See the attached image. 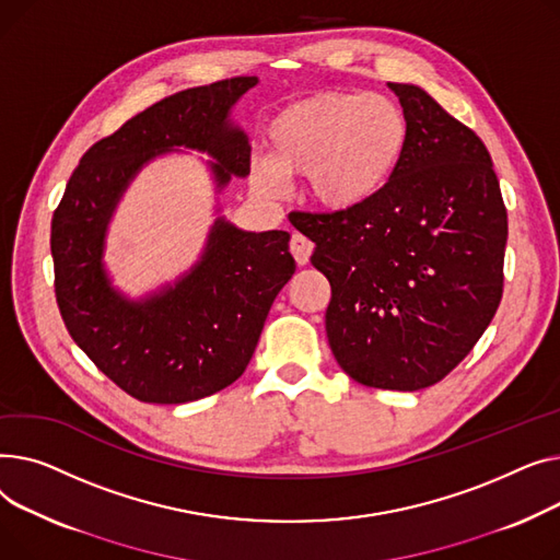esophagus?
I'll return each instance as SVG.
<instances>
[{
    "label": "esophagus",
    "instance_id": "34e87169",
    "mask_svg": "<svg viewBox=\"0 0 560 560\" xmlns=\"http://www.w3.org/2000/svg\"><path fill=\"white\" fill-rule=\"evenodd\" d=\"M312 248H314V244H312L307 237H303L301 233H293V235H291V242H289V250H291V255L295 257V261H299L301 267H305L307 261H310Z\"/></svg>",
    "mask_w": 560,
    "mask_h": 560
}]
</instances>
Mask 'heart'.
Here are the masks:
<instances>
[{
  "instance_id": "b5f03b06",
  "label": "heart",
  "mask_w": 560,
  "mask_h": 560,
  "mask_svg": "<svg viewBox=\"0 0 560 560\" xmlns=\"http://www.w3.org/2000/svg\"><path fill=\"white\" fill-rule=\"evenodd\" d=\"M409 144V121L386 94L318 92L284 106L267 128L269 158H255L250 180L265 196L287 178H307L312 199L327 210L373 201L396 176Z\"/></svg>"
}]
</instances>
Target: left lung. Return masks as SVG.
<instances>
[{
	"label": "left lung",
	"instance_id": "8db88e82",
	"mask_svg": "<svg viewBox=\"0 0 560 560\" xmlns=\"http://www.w3.org/2000/svg\"><path fill=\"white\" fill-rule=\"evenodd\" d=\"M409 121L396 176L366 206L291 212L332 287L325 332L359 384L418 390L450 375L504 291L506 208L472 128L424 90L388 83Z\"/></svg>",
	"mask_w": 560,
	"mask_h": 560
}]
</instances>
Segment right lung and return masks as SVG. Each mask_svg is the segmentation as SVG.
<instances>
[{"instance_id":"right-lung-1","label":"right lung","mask_w":560,"mask_h":560,"mask_svg":"<svg viewBox=\"0 0 560 560\" xmlns=\"http://www.w3.org/2000/svg\"><path fill=\"white\" fill-rule=\"evenodd\" d=\"M255 83L257 77H235L164 96L85 151L54 210V291L65 327L92 364L140 402L183 405L233 384L295 273L289 233H244L223 219L201 265L147 303L124 301L102 269L119 194L155 153L208 151L219 185L250 172L248 140L225 117Z\"/></svg>"}]
</instances>
